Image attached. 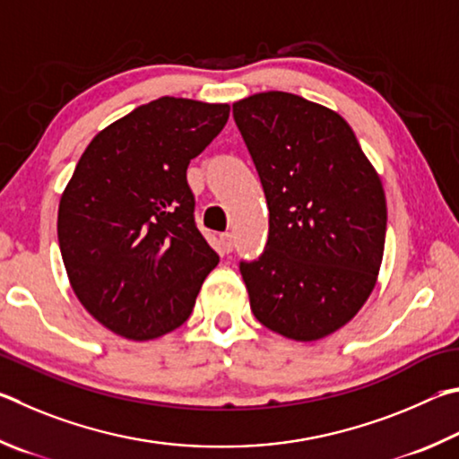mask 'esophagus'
<instances>
[{"instance_id":"1","label":"esophagus","mask_w":459,"mask_h":459,"mask_svg":"<svg viewBox=\"0 0 459 459\" xmlns=\"http://www.w3.org/2000/svg\"><path fill=\"white\" fill-rule=\"evenodd\" d=\"M220 242H221V247L223 252H231L234 250V234H230V231H225V234L220 236Z\"/></svg>"}]
</instances>
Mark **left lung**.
Here are the masks:
<instances>
[{
    "mask_svg": "<svg viewBox=\"0 0 459 459\" xmlns=\"http://www.w3.org/2000/svg\"><path fill=\"white\" fill-rule=\"evenodd\" d=\"M270 209L266 250L239 262L260 323L325 339L355 318L379 276L387 201L379 173L339 112L290 92L234 102Z\"/></svg>",
    "mask_w": 459,
    "mask_h": 459,
    "instance_id": "obj_1",
    "label": "left lung"
}]
</instances>
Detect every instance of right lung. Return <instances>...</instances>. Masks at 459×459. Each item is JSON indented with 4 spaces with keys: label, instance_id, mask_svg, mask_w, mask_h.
I'll return each instance as SVG.
<instances>
[{
    "label": "right lung",
    "instance_id": "1",
    "mask_svg": "<svg viewBox=\"0 0 459 459\" xmlns=\"http://www.w3.org/2000/svg\"><path fill=\"white\" fill-rule=\"evenodd\" d=\"M230 104L151 100L94 136L58 207L64 266L80 304L118 336L151 341L189 318L217 255L193 220L195 159Z\"/></svg>",
    "mask_w": 459,
    "mask_h": 459
}]
</instances>
